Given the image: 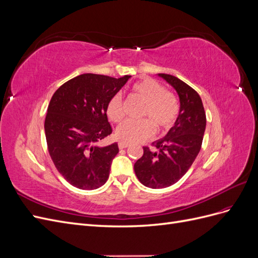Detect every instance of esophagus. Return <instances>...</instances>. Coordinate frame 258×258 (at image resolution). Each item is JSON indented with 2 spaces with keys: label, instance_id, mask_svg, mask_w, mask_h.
<instances>
[{
  "label": "esophagus",
  "instance_id": "obj_1",
  "mask_svg": "<svg viewBox=\"0 0 258 258\" xmlns=\"http://www.w3.org/2000/svg\"><path fill=\"white\" fill-rule=\"evenodd\" d=\"M128 146H129V144H127V143H122V142H119V143H118L119 150H122V148H126V147H128Z\"/></svg>",
  "mask_w": 258,
  "mask_h": 258
}]
</instances>
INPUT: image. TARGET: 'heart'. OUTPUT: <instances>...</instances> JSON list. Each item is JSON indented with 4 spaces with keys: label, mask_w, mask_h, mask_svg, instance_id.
<instances>
[{
    "label": "heart",
    "mask_w": 258,
    "mask_h": 258,
    "mask_svg": "<svg viewBox=\"0 0 258 258\" xmlns=\"http://www.w3.org/2000/svg\"><path fill=\"white\" fill-rule=\"evenodd\" d=\"M131 95L143 101L140 116L145 117L137 121H124L116 129L115 136L119 142L132 144L150 139L155 128L158 134L169 131L176 123L181 113V102L174 92L156 80L144 79L131 87ZM106 116L113 122L123 118L122 98L115 93L106 104Z\"/></svg>",
    "instance_id": "heart-1"
}]
</instances>
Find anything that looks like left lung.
I'll list each match as a JSON object with an SVG mask.
<instances>
[{
  "instance_id": "1",
  "label": "left lung",
  "mask_w": 258,
  "mask_h": 258,
  "mask_svg": "<svg viewBox=\"0 0 258 258\" xmlns=\"http://www.w3.org/2000/svg\"><path fill=\"white\" fill-rule=\"evenodd\" d=\"M159 75L178 93L181 113L168 135L152 144L156 151L144 146L142 157L135 163L139 181L151 188H165L184 176L200 152L207 123L198 92L173 75Z\"/></svg>"
}]
</instances>
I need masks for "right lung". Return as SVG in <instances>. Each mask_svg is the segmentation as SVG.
<instances>
[{
  "label": "right lung",
  "instance_id": "add662e5",
  "mask_svg": "<svg viewBox=\"0 0 258 258\" xmlns=\"http://www.w3.org/2000/svg\"><path fill=\"white\" fill-rule=\"evenodd\" d=\"M129 79L86 73L60 86L51 97L46 142L54 167L72 186L92 190L107 181L118 145L97 143L112 134L106 104Z\"/></svg>",
  "mask_w": 258,
  "mask_h": 258
}]
</instances>
